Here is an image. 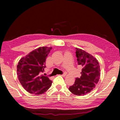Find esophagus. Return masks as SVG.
<instances>
[{"instance_id": "obj_1", "label": "esophagus", "mask_w": 120, "mask_h": 120, "mask_svg": "<svg viewBox=\"0 0 120 120\" xmlns=\"http://www.w3.org/2000/svg\"><path fill=\"white\" fill-rule=\"evenodd\" d=\"M66 75V72H64V74H62L61 75V76H63V77H64V76H65Z\"/></svg>"}]
</instances>
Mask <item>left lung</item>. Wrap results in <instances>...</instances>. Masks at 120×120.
I'll return each mask as SVG.
<instances>
[{"label": "left lung", "instance_id": "obj_1", "mask_svg": "<svg viewBox=\"0 0 120 120\" xmlns=\"http://www.w3.org/2000/svg\"><path fill=\"white\" fill-rule=\"evenodd\" d=\"M76 56L78 64L82 67V76L76 78L74 84L69 87L72 94L83 96L94 89L100 77V67L96 58L79 48H76Z\"/></svg>", "mask_w": 120, "mask_h": 120}]
</instances>
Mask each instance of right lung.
Wrapping results in <instances>:
<instances>
[{"instance_id": "add662e5", "label": "right lung", "mask_w": 120, "mask_h": 120, "mask_svg": "<svg viewBox=\"0 0 120 120\" xmlns=\"http://www.w3.org/2000/svg\"><path fill=\"white\" fill-rule=\"evenodd\" d=\"M51 49L52 47H40L19 61L18 78L24 88L31 94H43L51 86L52 81L42 75L46 67V58Z\"/></svg>"}]
</instances>
